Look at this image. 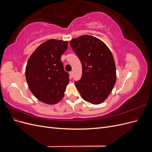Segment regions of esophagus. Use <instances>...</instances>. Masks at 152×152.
Returning <instances> with one entry per match:
<instances>
[{"label":"esophagus","instance_id":"esophagus-1","mask_svg":"<svg viewBox=\"0 0 152 152\" xmlns=\"http://www.w3.org/2000/svg\"><path fill=\"white\" fill-rule=\"evenodd\" d=\"M70 73V79H72V76H73V72H70V73Z\"/></svg>","mask_w":152,"mask_h":152}]
</instances>
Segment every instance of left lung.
Instances as JSON below:
<instances>
[{"label": "left lung", "mask_w": 152, "mask_h": 152, "mask_svg": "<svg viewBox=\"0 0 152 152\" xmlns=\"http://www.w3.org/2000/svg\"><path fill=\"white\" fill-rule=\"evenodd\" d=\"M70 45L82 66L81 79L75 82L81 97L93 104L103 103L116 82V68L112 52L103 41L84 35L73 39Z\"/></svg>", "instance_id": "left-lung-1"}]
</instances>
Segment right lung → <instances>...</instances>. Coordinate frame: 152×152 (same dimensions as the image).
<instances>
[{"mask_svg":"<svg viewBox=\"0 0 152 152\" xmlns=\"http://www.w3.org/2000/svg\"><path fill=\"white\" fill-rule=\"evenodd\" d=\"M67 48V41L50 39L40 44L28 59L26 80L32 94L40 102L54 104L63 98L69 74L64 70L61 56Z\"/></svg>","mask_w":152,"mask_h":152,"instance_id":"obj_1","label":"right lung"}]
</instances>
